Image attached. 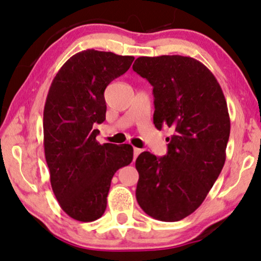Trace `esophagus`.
Returning a JSON list of instances; mask_svg holds the SVG:
<instances>
[{
	"instance_id": "34e87169",
	"label": "esophagus",
	"mask_w": 261,
	"mask_h": 261,
	"mask_svg": "<svg viewBox=\"0 0 261 261\" xmlns=\"http://www.w3.org/2000/svg\"><path fill=\"white\" fill-rule=\"evenodd\" d=\"M133 152H134V160H137V157H138V155L141 153V150H140V148H137V147H134Z\"/></svg>"
}]
</instances>
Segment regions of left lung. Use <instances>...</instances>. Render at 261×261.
Wrapping results in <instances>:
<instances>
[{
  "label": "left lung",
  "instance_id": "left-lung-1",
  "mask_svg": "<svg viewBox=\"0 0 261 261\" xmlns=\"http://www.w3.org/2000/svg\"><path fill=\"white\" fill-rule=\"evenodd\" d=\"M133 70L153 86V123L170 128L168 152H143L138 204L162 222H177L205 200L221 174L230 135L226 100L207 67L187 56L138 57Z\"/></svg>",
  "mask_w": 261,
  "mask_h": 261
}]
</instances>
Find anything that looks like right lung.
Masks as SVG:
<instances>
[{
	"label": "right lung",
	"mask_w": 261,
	"mask_h": 261,
	"mask_svg": "<svg viewBox=\"0 0 261 261\" xmlns=\"http://www.w3.org/2000/svg\"><path fill=\"white\" fill-rule=\"evenodd\" d=\"M133 56L89 49L61 67L44 107V152L61 208L79 222L103 216L111 178L133 161L128 144L97 143L94 123L106 120L104 91L129 69Z\"/></svg>",
	"instance_id": "right-lung-1"
}]
</instances>
